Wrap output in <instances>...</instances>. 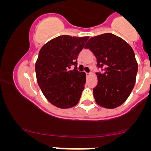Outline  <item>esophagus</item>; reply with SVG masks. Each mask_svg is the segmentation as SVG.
<instances>
[{
    "label": "esophagus",
    "mask_w": 151,
    "mask_h": 151,
    "mask_svg": "<svg viewBox=\"0 0 151 151\" xmlns=\"http://www.w3.org/2000/svg\"><path fill=\"white\" fill-rule=\"evenodd\" d=\"M90 75H91V73H86V76H90Z\"/></svg>",
    "instance_id": "obj_1"
}]
</instances>
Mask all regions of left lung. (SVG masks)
Listing matches in <instances>:
<instances>
[{
	"label": "left lung",
	"mask_w": 151,
	"mask_h": 151,
	"mask_svg": "<svg viewBox=\"0 0 151 151\" xmlns=\"http://www.w3.org/2000/svg\"><path fill=\"white\" fill-rule=\"evenodd\" d=\"M85 48L96 58L98 84L93 89L96 103L114 109L128 99L135 83L137 63L131 46L112 33L91 37Z\"/></svg>",
	"instance_id": "8db88e82"
}]
</instances>
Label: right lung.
<instances>
[{"instance_id": "add662e5", "label": "right lung", "mask_w": 151, "mask_h": 151, "mask_svg": "<svg viewBox=\"0 0 151 151\" xmlns=\"http://www.w3.org/2000/svg\"><path fill=\"white\" fill-rule=\"evenodd\" d=\"M88 39L60 35L40 50L35 63L37 83L46 99L57 107L70 108L79 101L86 78L77 70L76 59Z\"/></svg>"}]
</instances>
